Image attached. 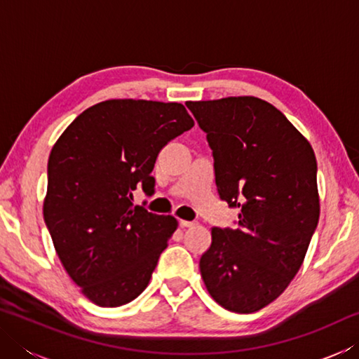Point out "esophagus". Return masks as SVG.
<instances>
[{
	"mask_svg": "<svg viewBox=\"0 0 359 359\" xmlns=\"http://www.w3.org/2000/svg\"><path fill=\"white\" fill-rule=\"evenodd\" d=\"M196 222H188V220H180V226L182 228H194L196 226Z\"/></svg>",
	"mask_w": 359,
	"mask_h": 359,
	"instance_id": "1",
	"label": "esophagus"
}]
</instances>
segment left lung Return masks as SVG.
<instances>
[{"label":"left lung","instance_id":"obj_1","mask_svg":"<svg viewBox=\"0 0 359 359\" xmlns=\"http://www.w3.org/2000/svg\"><path fill=\"white\" fill-rule=\"evenodd\" d=\"M187 107L208 133L218 194L239 209L238 228L210 229L199 271L217 304L253 313L287 290L318 224L313 149L278 109L255 96Z\"/></svg>","mask_w":359,"mask_h":359}]
</instances>
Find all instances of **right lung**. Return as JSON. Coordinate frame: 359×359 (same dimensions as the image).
<instances>
[{
	"instance_id": "right-lung-1",
	"label": "right lung",
	"mask_w": 359,
	"mask_h": 359,
	"mask_svg": "<svg viewBox=\"0 0 359 359\" xmlns=\"http://www.w3.org/2000/svg\"><path fill=\"white\" fill-rule=\"evenodd\" d=\"M193 125L180 102L107 100L52 147L44 222L65 271L96 306H123L147 288L179 222L133 205V191H154L158 154Z\"/></svg>"
}]
</instances>
